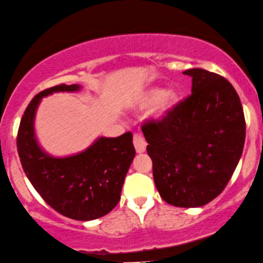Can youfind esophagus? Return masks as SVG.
I'll use <instances>...</instances> for the list:
<instances>
[{
	"mask_svg": "<svg viewBox=\"0 0 263 263\" xmlns=\"http://www.w3.org/2000/svg\"><path fill=\"white\" fill-rule=\"evenodd\" d=\"M134 145L136 148V152L138 154H142V153L145 152V148H147V143H145L144 138L142 137L141 134H135L134 135Z\"/></svg>",
	"mask_w": 263,
	"mask_h": 263,
	"instance_id": "esophagus-1",
	"label": "esophagus"
}]
</instances>
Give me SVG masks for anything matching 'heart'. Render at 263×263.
Returning a JSON list of instances; mask_svg holds the SVG:
<instances>
[{"label":"heart","instance_id":"obj_1","mask_svg":"<svg viewBox=\"0 0 263 263\" xmlns=\"http://www.w3.org/2000/svg\"><path fill=\"white\" fill-rule=\"evenodd\" d=\"M179 99L181 96L178 89L174 87L165 91L160 87H151L139 96L135 104V109L137 111H147L153 107L151 112L152 119L160 124L167 120L168 116L174 112Z\"/></svg>","mask_w":263,"mask_h":263}]
</instances>
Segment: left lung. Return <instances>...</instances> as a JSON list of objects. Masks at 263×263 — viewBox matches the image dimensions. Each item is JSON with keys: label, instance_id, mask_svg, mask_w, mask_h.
<instances>
[{"label": "left lung", "instance_id": "1", "mask_svg": "<svg viewBox=\"0 0 263 263\" xmlns=\"http://www.w3.org/2000/svg\"><path fill=\"white\" fill-rule=\"evenodd\" d=\"M192 95L164 122L143 125L160 197L178 208H199L220 195L245 142L238 93L222 76L189 69Z\"/></svg>", "mask_w": 263, "mask_h": 263}]
</instances>
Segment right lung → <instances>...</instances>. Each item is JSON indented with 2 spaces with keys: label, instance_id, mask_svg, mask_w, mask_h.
Wrapping results in <instances>:
<instances>
[{
  "label": "right lung",
  "instance_id": "obj_1",
  "mask_svg": "<svg viewBox=\"0 0 263 263\" xmlns=\"http://www.w3.org/2000/svg\"><path fill=\"white\" fill-rule=\"evenodd\" d=\"M80 85H59L32 98L19 126L16 147L26 177L43 200L65 217L92 221L107 215L119 200L136 151L131 132L98 137L85 151L53 156L43 149L35 132V116L43 97L78 92Z\"/></svg>",
  "mask_w": 263,
  "mask_h": 263
}]
</instances>
